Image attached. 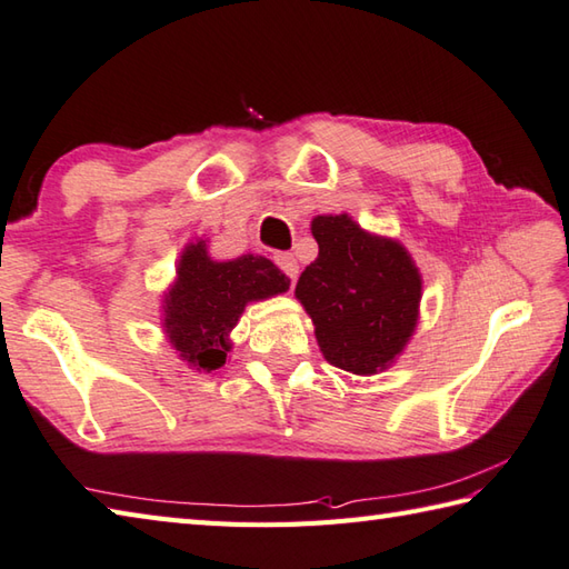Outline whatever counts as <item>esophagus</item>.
Returning a JSON list of instances; mask_svg holds the SVG:
<instances>
[{
    "mask_svg": "<svg viewBox=\"0 0 569 569\" xmlns=\"http://www.w3.org/2000/svg\"><path fill=\"white\" fill-rule=\"evenodd\" d=\"M273 261H276L278 269H281L288 278H291V281H296V278H298V261H296L293 253H276Z\"/></svg>",
    "mask_w": 569,
    "mask_h": 569,
    "instance_id": "34e87169",
    "label": "esophagus"
}]
</instances>
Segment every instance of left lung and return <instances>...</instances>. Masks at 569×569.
<instances>
[{
  "label": "left lung",
  "instance_id": "8db88e82",
  "mask_svg": "<svg viewBox=\"0 0 569 569\" xmlns=\"http://www.w3.org/2000/svg\"><path fill=\"white\" fill-rule=\"evenodd\" d=\"M310 231L318 259L300 273L296 298L313 318L322 355L352 375L387 370L417 328L419 269L402 243L348 214L316 217Z\"/></svg>",
  "mask_w": 569,
  "mask_h": 569
}]
</instances>
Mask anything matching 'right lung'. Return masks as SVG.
Instances as JSON below:
<instances>
[{"label":"right lung","instance_id":"1","mask_svg":"<svg viewBox=\"0 0 569 569\" xmlns=\"http://www.w3.org/2000/svg\"><path fill=\"white\" fill-rule=\"evenodd\" d=\"M288 286L291 278L263 256L211 261L207 241H192L177 263V281L164 293L162 328L189 367L219 370L231 350L229 330L247 303L286 293Z\"/></svg>","mask_w":569,"mask_h":569}]
</instances>
